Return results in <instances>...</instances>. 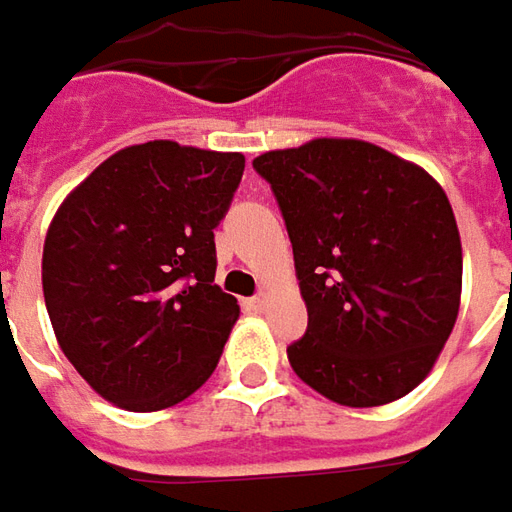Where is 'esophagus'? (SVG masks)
Instances as JSON below:
<instances>
[{"mask_svg":"<svg viewBox=\"0 0 512 512\" xmlns=\"http://www.w3.org/2000/svg\"><path fill=\"white\" fill-rule=\"evenodd\" d=\"M266 294H255V297H252V300H249V308H252V311H263V308H266Z\"/></svg>","mask_w":512,"mask_h":512,"instance_id":"1","label":"esophagus"}]
</instances>
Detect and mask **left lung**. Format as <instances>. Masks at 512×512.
<instances>
[{
	"mask_svg": "<svg viewBox=\"0 0 512 512\" xmlns=\"http://www.w3.org/2000/svg\"><path fill=\"white\" fill-rule=\"evenodd\" d=\"M294 249L305 336L294 373L342 406H384L429 375L457 322L462 246L443 187L361 139L257 156Z\"/></svg>",
	"mask_w": 512,
	"mask_h": 512,
	"instance_id": "8db88e82",
	"label": "left lung"
}]
</instances>
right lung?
I'll use <instances>...</instances> for the list:
<instances>
[{"label":"right lung","mask_w":512,"mask_h":512,"mask_svg":"<svg viewBox=\"0 0 512 512\" xmlns=\"http://www.w3.org/2000/svg\"><path fill=\"white\" fill-rule=\"evenodd\" d=\"M246 159L170 139L131 145L52 218L41 283L64 356L106 401L156 412L215 370L238 300L215 285V232Z\"/></svg>","instance_id":"add662e5"}]
</instances>
